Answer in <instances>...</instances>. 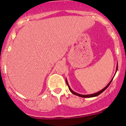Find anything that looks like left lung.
Listing matches in <instances>:
<instances>
[{
	"instance_id": "left-lung-1",
	"label": "left lung",
	"mask_w": 126,
	"mask_h": 126,
	"mask_svg": "<svg viewBox=\"0 0 126 126\" xmlns=\"http://www.w3.org/2000/svg\"><path fill=\"white\" fill-rule=\"evenodd\" d=\"M117 69H118V64H117V65L116 70H117ZM112 79H113V78H112V79H111V80L110 82V83H108V84L107 85V86H105V87L104 88V89H102V90H101L100 91H99V92H96V93L92 94H91V95H81V94H79L76 93V92H74V91H72V90L71 88H70V86H69V83H68L67 80H66V83H67V85L68 87H69V90H70V92H71L73 94H74V95H77V96H80V97H83V98H91V97H94V96H98V95H99V94H101L102 93V92H103L105 90V89H106L108 87V86H109V85H110L111 82H112Z\"/></svg>"
}]
</instances>
